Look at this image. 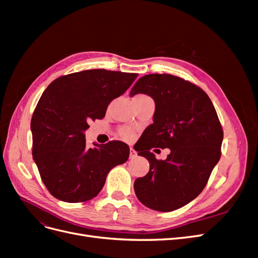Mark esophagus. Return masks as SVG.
Here are the masks:
<instances>
[{
  "mask_svg": "<svg viewBox=\"0 0 258 258\" xmlns=\"http://www.w3.org/2000/svg\"><path fill=\"white\" fill-rule=\"evenodd\" d=\"M129 157H130V159H134V158L137 157V152H136L132 147H130V155H129Z\"/></svg>",
  "mask_w": 258,
  "mask_h": 258,
  "instance_id": "esophagus-1",
  "label": "esophagus"
}]
</instances>
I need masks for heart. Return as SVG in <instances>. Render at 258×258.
Returning <instances> with one entry per match:
<instances>
[{
  "mask_svg": "<svg viewBox=\"0 0 258 258\" xmlns=\"http://www.w3.org/2000/svg\"><path fill=\"white\" fill-rule=\"evenodd\" d=\"M119 135L123 140L130 141V140H132L135 137V131L130 128H121L119 131Z\"/></svg>",
  "mask_w": 258,
  "mask_h": 258,
  "instance_id": "heart-1",
  "label": "heart"
}]
</instances>
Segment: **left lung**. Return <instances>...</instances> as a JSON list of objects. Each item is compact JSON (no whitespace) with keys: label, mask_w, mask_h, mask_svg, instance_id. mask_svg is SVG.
Instances as JSON below:
<instances>
[{"label":"left lung","mask_w":258,"mask_h":258,"mask_svg":"<svg viewBox=\"0 0 258 258\" xmlns=\"http://www.w3.org/2000/svg\"><path fill=\"white\" fill-rule=\"evenodd\" d=\"M145 93L155 101L154 123L139 140L137 152L150 171L135 182L138 199L152 210L170 212L184 207L204 190L221 158L223 128L212 101L198 86L170 74L140 79L130 96ZM170 148L165 161L152 148Z\"/></svg>","instance_id":"obj_1"}]
</instances>
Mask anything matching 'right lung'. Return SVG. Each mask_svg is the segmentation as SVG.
<instances>
[{"instance_id":"obj_1","label":"right lung","mask_w":258,"mask_h":258,"mask_svg":"<svg viewBox=\"0 0 258 258\" xmlns=\"http://www.w3.org/2000/svg\"><path fill=\"white\" fill-rule=\"evenodd\" d=\"M136 73L86 70L58 77L43 92L31 119L32 155L46 188L66 202H84L103 188L106 175L126 162L121 141L86 146L88 122L102 119L115 98L124 93Z\"/></svg>"}]
</instances>
